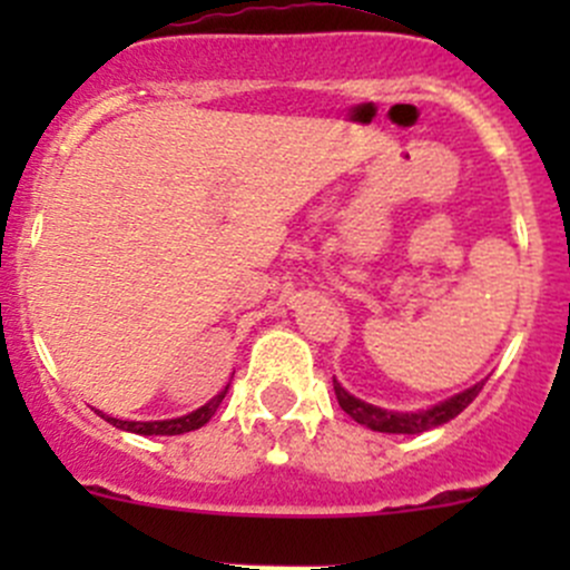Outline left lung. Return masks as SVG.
Wrapping results in <instances>:
<instances>
[{
	"label": "left lung",
	"instance_id": "1",
	"mask_svg": "<svg viewBox=\"0 0 570 570\" xmlns=\"http://www.w3.org/2000/svg\"><path fill=\"white\" fill-rule=\"evenodd\" d=\"M482 386H485V381L474 383L471 389L450 396V400L439 402V405H430L424 407V411L402 413V411H386V407H377V405H370V402L358 400V396L344 392L342 383L333 377V392H336L338 405H342V411L347 413V416H353L355 422L375 430V433H407V435L424 433V430H433L439 428V424H446L450 419H455L458 413H461L463 407H469L471 400L482 392Z\"/></svg>",
	"mask_w": 570,
	"mask_h": 570
}]
</instances>
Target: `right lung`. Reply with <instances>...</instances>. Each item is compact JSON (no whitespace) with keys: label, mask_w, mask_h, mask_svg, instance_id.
I'll return each mask as SVG.
<instances>
[{"label":"right lung","mask_w":570,"mask_h":570,"mask_svg":"<svg viewBox=\"0 0 570 570\" xmlns=\"http://www.w3.org/2000/svg\"><path fill=\"white\" fill-rule=\"evenodd\" d=\"M226 392H228V386L223 389V392L217 394V396H212V400L206 402V405H200L198 411L187 413V416H178V419H165V422H124V419L105 416V413H101V416H105L107 422L112 424V428L126 430V433H137V435H181V433H189V430L204 428V424L209 422L212 416H215V411H217V407H220V402H223V396H226Z\"/></svg>","instance_id":"1"}]
</instances>
